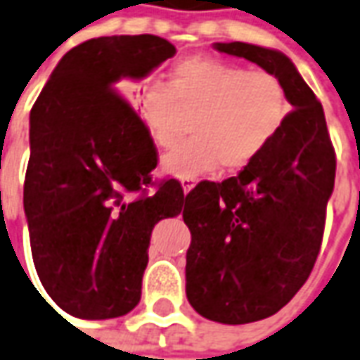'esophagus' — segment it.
<instances>
[{
    "instance_id": "1",
    "label": "esophagus",
    "mask_w": 360,
    "mask_h": 360,
    "mask_svg": "<svg viewBox=\"0 0 360 360\" xmlns=\"http://www.w3.org/2000/svg\"><path fill=\"white\" fill-rule=\"evenodd\" d=\"M197 177H183V179H181V187H183V193H189L191 189H193V187H195V185H197Z\"/></svg>"
}]
</instances>
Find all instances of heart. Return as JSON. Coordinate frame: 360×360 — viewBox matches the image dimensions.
I'll list each match as a JSON object with an SVG mask.
<instances>
[{
  "label": "heart",
  "mask_w": 360,
  "mask_h": 360,
  "mask_svg": "<svg viewBox=\"0 0 360 360\" xmlns=\"http://www.w3.org/2000/svg\"><path fill=\"white\" fill-rule=\"evenodd\" d=\"M139 106L151 139L165 148L175 139L181 110L195 112L191 134L161 158L173 177H197L221 163L242 169L260 158L280 134L288 96L268 70H246L214 57H187L171 68L169 82L153 80L139 90Z\"/></svg>",
  "instance_id": "b5f03b06"
}]
</instances>
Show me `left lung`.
<instances>
[{"label": "left lung", "mask_w": 360, "mask_h": 360, "mask_svg": "<svg viewBox=\"0 0 360 360\" xmlns=\"http://www.w3.org/2000/svg\"><path fill=\"white\" fill-rule=\"evenodd\" d=\"M214 49L276 75L293 108L236 177L200 181L185 197L187 300L211 321L242 325L280 311L309 278L337 161L323 108L290 58L240 41Z\"/></svg>", "instance_id": "obj_1"}]
</instances>
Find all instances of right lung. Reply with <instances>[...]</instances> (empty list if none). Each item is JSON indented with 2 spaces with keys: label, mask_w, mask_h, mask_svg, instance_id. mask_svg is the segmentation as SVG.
<instances>
[{
  "label": "right lung",
  "mask_w": 360,
  "mask_h": 360,
  "mask_svg": "<svg viewBox=\"0 0 360 360\" xmlns=\"http://www.w3.org/2000/svg\"><path fill=\"white\" fill-rule=\"evenodd\" d=\"M173 55L155 35L90 39L60 58L31 108L23 185L31 254L46 293L80 319L138 305L151 231L185 207L179 181H151L153 139L118 90Z\"/></svg>",
  "instance_id": "obj_1"
}]
</instances>
